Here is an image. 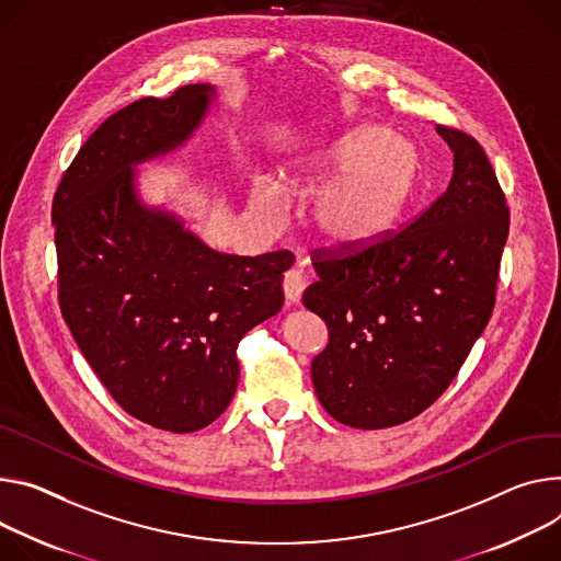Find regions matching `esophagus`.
I'll use <instances>...</instances> for the list:
<instances>
[{"label":"esophagus","instance_id":"obj_1","mask_svg":"<svg viewBox=\"0 0 561 561\" xmlns=\"http://www.w3.org/2000/svg\"><path fill=\"white\" fill-rule=\"evenodd\" d=\"M284 295H286V301L290 304H297L301 299V293L304 288H307V277H304V273L299 268H290L284 273Z\"/></svg>","mask_w":561,"mask_h":561}]
</instances>
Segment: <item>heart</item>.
I'll list each match as a JSON object with an SVG mask.
<instances>
[{
  "label": "heart",
  "instance_id": "b5f03b06",
  "mask_svg": "<svg viewBox=\"0 0 561 561\" xmlns=\"http://www.w3.org/2000/svg\"><path fill=\"white\" fill-rule=\"evenodd\" d=\"M419 174L416 149L380 127L348 131L304 159L293 190H313L329 181L313 201L311 226L329 243L365 245L385 234L414 192ZM252 208L262 219L277 221L284 201L273 183L252 192Z\"/></svg>",
  "mask_w": 561,
  "mask_h": 561
}]
</instances>
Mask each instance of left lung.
<instances>
[{
  "mask_svg": "<svg viewBox=\"0 0 561 561\" xmlns=\"http://www.w3.org/2000/svg\"><path fill=\"white\" fill-rule=\"evenodd\" d=\"M454 151L447 190L400 230L316 248L301 301L329 327L311 367L324 410L355 430L423 414L490 322L511 210L483 147L438 125Z\"/></svg>",
  "mask_w": 561,
  "mask_h": 561,
  "instance_id": "1",
  "label": "left lung"
}]
</instances>
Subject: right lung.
<instances>
[{
    "mask_svg": "<svg viewBox=\"0 0 561 561\" xmlns=\"http://www.w3.org/2000/svg\"><path fill=\"white\" fill-rule=\"evenodd\" d=\"M208 84L142 98L100 125L54 194L58 301L84 360L123 410L174 434L230 404L241 337L284 307L290 250L237 257L203 245L170 215L145 210L131 163L183 142Z\"/></svg>",
    "mask_w": 561,
    "mask_h": 561,
    "instance_id": "right-lung-1",
    "label": "right lung"
}]
</instances>
